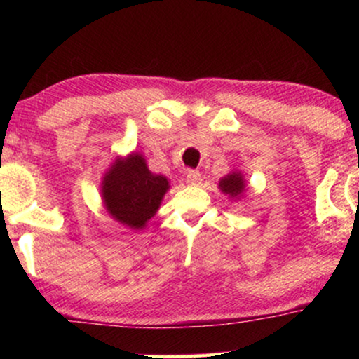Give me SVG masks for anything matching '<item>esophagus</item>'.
<instances>
[{"instance_id": "esophagus-1", "label": "esophagus", "mask_w": 359, "mask_h": 359, "mask_svg": "<svg viewBox=\"0 0 359 359\" xmlns=\"http://www.w3.org/2000/svg\"><path fill=\"white\" fill-rule=\"evenodd\" d=\"M186 181H188L189 184L201 183V173L198 170H188V173H186Z\"/></svg>"}]
</instances>
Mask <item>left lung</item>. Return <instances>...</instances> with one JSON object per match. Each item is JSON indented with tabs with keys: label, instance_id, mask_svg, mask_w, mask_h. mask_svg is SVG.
Here are the masks:
<instances>
[{
	"label": "left lung",
	"instance_id": "left-lung-1",
	"mask_svg": "<svg viewBox=\"0 0 359 359\" xmlns=\"http://www.w3.org/2000/svg\"><path fill=\"white\" fill-rule=\"evenodd\" d=\"M219 186H220V189L224 191V193H227L230 196H237V194L242 193L245 183H243L242 175H240V173H232V175L225 176L224 180H220V184Z\"/></svg>",
	"mask_w": 359,
	"mask_h": 359
}]
</instances>
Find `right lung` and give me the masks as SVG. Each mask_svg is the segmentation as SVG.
<instances>
[{
	"label": "right lung",
	"instance_id": "obj_1",
	"mask_svg": "<svg viewBox=\"0 0 359 359\" xmlns=\"http://www.w3.org/2000/svg\"><path fill=\"white\" fill-rule=\"evenodd\" d=\"M165 176L150 173L145 160L132 154L117 160L102 181V198L109 212L121 224L142 229L160 208L168 189Z\"/></svg>",
	"mask_w": 359,
	"mask_h": 359
}]
</instances>
